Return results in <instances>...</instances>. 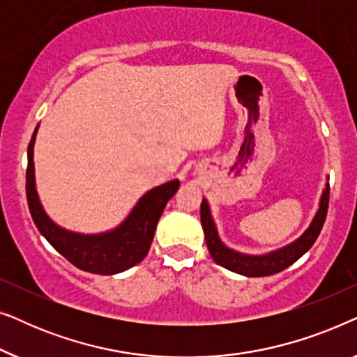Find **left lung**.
Masks as SVG:
<instances>
[{
    "label": "left lung",
    "mask_w": 357,
    "mask_h": 357,
    "mask_svg": "<svg viewBox=\"0 0 357 357\" xmlns=\"http://www.w3.org/2000/svg\"><path fill=\"white\" fill-rule=\"evenodd\" d=\"M328 199H330V185H326L324 195L320 199V208L317 211L314 221L309 226V229L297 238L294 243L287 245L281 250H276L273 253L263 257H250V255H242L227 248L224 243L219 241L216 227L209 214V208L206 199L202 202V226L204 231V238H206L208 250L211 253L213 260L227 270L236 271L238 275L258 278V276H270L275 273H280L286 270L287 266H291L292 263L299 260L309 248L314 245L317 237L324 227V222L326 219V211H328Z\"/></svg>",
    "instance_id": "8db88e82"
}]
</instances>
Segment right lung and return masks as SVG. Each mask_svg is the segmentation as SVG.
<instances>
[{
	"label": "right lung",
	"mask_w": 357,
	"mask_h": 357,
	"mask_svg": "<svg viewBox=\"0 0 357 357\" xmlns=\"http://www.w3.org/2000/svg\"><path fill=\"white\" fill-rule=\"evenodd\" d=\"M36 133L37 128L27 148L26 193L29 211L42 236L58 253H61L68 261L82 271L96 273V275H116L138 265L148 255L155 226L165 204L177 193L180 187L178 180L149 190L133 208L126 221L115 231L99 236H79V234L63 231L48 219L42 209L33 185L32 158Z\"/></svg>",
	"instance_id": "1"
}]
</instances>
